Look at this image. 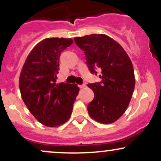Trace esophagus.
I'll return each instance as SVG.
<instances>
[{
    "label": "esophagus",
    "instance_id": "obj_1",
    "mask_svg": "<svg viewBox=\"0 0 161 161\" xmlns=\"http://www.w3.org/2000/svg\"><path fill=\"white\" fill-rule=\"evenodd\" d=\"M79 88H86V84L79 85Z\"/></svg>",
    "mask_w": 161,
    "mask_h": 161
}]
</instances>
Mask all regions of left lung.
Wrapping results in <instances>:
<instances>
[{"label":"left lung","instance_id":"1","mask_svg":"<svg viewBox=\"0 0 161 161\" xmlns=\"http://www.w3.org/2000/svg\"><path fill=\"white\" fill-rule=\"evenodd\" d=\"M77 46L84 51L86 64L92 74L101 81L89 83L95 97L88 104V112L95 120L109 124L126 110L135 88L133 66L117 42L103 34L76 37Z\"/></svg>","mask_w":161,"mask_h":161}]
</instances>
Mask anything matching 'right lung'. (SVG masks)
Instances as JSON below:
<instances>
[{
  "label": "right lung",
  "instance_id": "obj_1",
  "mask_svg": "<svg viewBox=\"0 0 161 161\" xmlns=\"http://www.w3.org/2000/svg\"><path fill=\"white\" fill-rule=\"evenodd\" d=\"M71 38H49L35 46L19 77L22 98L31 114L46 126L64 124L69 119L79 88L57 83L60 53L73 44Z\"/></svg>",
  "mask_w": 161,
  "mask_h": 161
}]
</instances>
